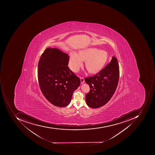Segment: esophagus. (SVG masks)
<instances>
[{
    "label": "esophagus",
    "instance_id": "1",
    "mask_svg": "<svg viewBox=\"0 0 155 155\" xmlns=\"http://www.w3.org/2000/svg\"><path fill=\"white\" fill-rule=\"evenodd\" d=\"M80 79H81V84H83L85 82V80H84V78L82 77H80Z\"/></svg>",
    "mask_w": 155,
    "mask_h": 155
}]
</instances>
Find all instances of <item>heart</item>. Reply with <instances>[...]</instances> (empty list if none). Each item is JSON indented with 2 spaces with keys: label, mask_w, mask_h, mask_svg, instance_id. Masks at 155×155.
I'll return each mask as SVG.
<instances>
[{
  "label": "heart",
  "mask_w": 155,
  "mask_h": 155,
  "mask_svg": "<svg viewBox=\"0 0 155 155\" xmlns=\"http://www.w3.org/2000/svg\"><path fill=\"white\" fill-rule=\"evenodd\" d=\"M108 59L107 53L94 48H85L79 52V54L71 52L69 54L68 64L74 72H77L85 61V67L91 73L100 72L104 67Z\"/></svg>",
  "instance_id": "1"
}]
</instances>
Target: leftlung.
I'll use <instances>...</instances> for the list:
<instances>
[{"instance_id": "1", "label": "left lung", "mask_w": 155, "mask_h": 155, "mask_svg": "<svg viewBox=\"0 0 155 155\" xmlns=\"http://www.w3.org/2000/svg\"><path fill=\"white\" fill-rule=\"evenodd\" d=\"M119 67L117 58L113 56L111 61L96 75L85 78L90 91L86 95L87 105L96 108L106 104L114 94L118 83Z\"/></svg>"}]
</instances>
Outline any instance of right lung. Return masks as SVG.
I'll use <instances>...</instances> for the list:
<instances>
[{"instance_id": "right-lung-1", "label": "right lung", "mask_w": 155, "mask_h": 155, "mask_svg": "<svg viewBox=\"0 0 155 155\" xmlns=\"http://www.w3.org/2000/svg\"><path fill=\"white\" fill-rule=\"evenodd\" d=\"M69 57L57 48H46L38 61V77L44 96L52 104H69L73 92L81 84L79 77L68 67Z\"/></svg>"}]
</instances>
